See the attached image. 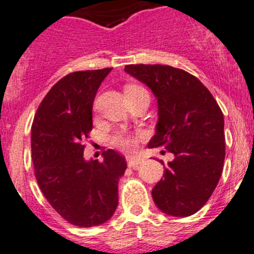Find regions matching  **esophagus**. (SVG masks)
Here are the masks:
<instances>
[{
	"instance_id": "1",
	"label": "esophagus",
	"mask_w": 254,
	"mask_h": 254,
	"mask_svg": "<svg viewBox=\"0 0 254 254\" xmlns=\"http://www.w3.org/2000/svg\"><path fill=\"white\" fill-rule=\"evenodd\" d=\"M127 162L130 168H136L139 164H141L143 160L140 158H136V156H129V158H127Z\"/></svg>"
}]
</instances>
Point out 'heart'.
<instances>
[{
	"label": "heart",
	"instance_id": "heart-1",
	"mask_svg": "<svg viewBox=\"0 0 254 254\" xmlns=\"http://www.w3.org/2000/svg\"><path fill=\"white\" fill-rule=\"evenodd\" d=\"M132 89H140V87L135 86V85H129V86L125 87V90H132ZM140 139H141V134H132V132H129V131H120L118 132V134L114 135L113 144L115 146L122 148L123 150L131 151L138 146Z\"/></svg>",
	"mask_w": 254,
	"mask_h": 254
}]
</instances>
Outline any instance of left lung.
<instances>
[{
	"mask_svg": "<svg viewBox=\"0 0 254 254\" xmlns=\"http://www.w3.org/2000/svg\"><path fill=\"white\" fill-rule=\"evenodd\" d=\"M125 72L145 84L158 101L148 148L174 154L151 190L154 203L173 217L194 214L208 202L223 170V113L209 90L181 68L140 64L127 65Z\"/></svg>",
	"mask_w": 254,
	"mask_h": 254,
	"instance_id": "left-lung-1",
	"label": "left lung"
}]
</instances>
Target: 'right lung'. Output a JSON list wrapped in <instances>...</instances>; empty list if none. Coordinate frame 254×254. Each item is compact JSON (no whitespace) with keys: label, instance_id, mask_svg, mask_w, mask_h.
<instances>
[{"label":"right lung","instance_id":"right-lung-1","mask_svg":"<svg viewBox=\"0 0 254 254\" xmlns=\"http://www.w3.org/2000/svg\"><path fill=\"white\" fill-rule=\"evenodd\" d=\"M111 68L77 71L51 87L31 127V151L40 189L51 207L73 226H100L118 207V184L127 162L108 149L103 162L84 158L92 129V104Z\"/></svg>","mask_w":254,"mask_h":254}]
</instances>
